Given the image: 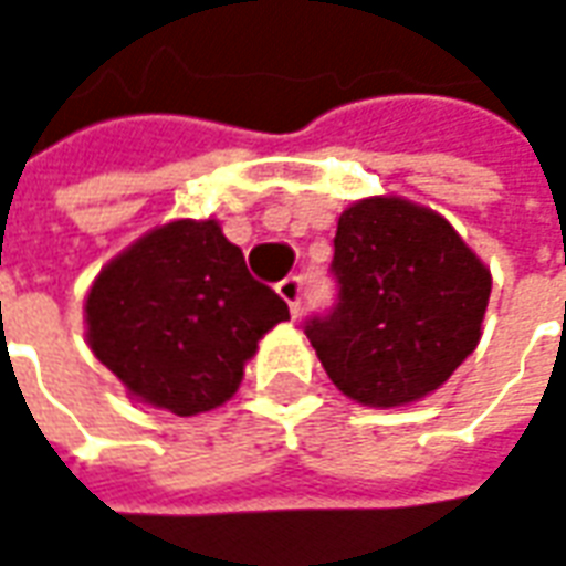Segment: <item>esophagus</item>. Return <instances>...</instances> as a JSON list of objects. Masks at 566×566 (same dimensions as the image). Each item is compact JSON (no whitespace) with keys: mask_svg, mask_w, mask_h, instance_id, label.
Masks as SVG:
<instances>
[{"mask_svg":"<svg viewBox=\"0 0 566 566\" xmlns=\"http://www.w3.org/2000/svg\"><path fill=\"white\" fill-rule=\"evenodd\" d=\"M276 293L283 296V302L290 305V312H293V318H296L298 305H302V276H286V280H280V283H276Z\"/></svg>","mask_w":566,"mask_h":566,"instance_id":"esophagus-1","label":"esophagus"}]
</instances>
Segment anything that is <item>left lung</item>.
I'll list each match as a JSON object with an SVG mask.
<instances>
[{
	"mask_svg": "<svg viewBox=\"0 0 566 566\" xmlns=\"http://www.w3.org/2000/svg\"><path fill=\"white\" fill-rule=\"evenodd\" d=\"M331 276L337 298L305 334L359 405L417 401L478 347L491 273L433 210L395 197L354 203L337 222Z\"/></svg>",
	"mask_w": 566,
	"mask_h": 566,
	"instance_id": "1",
	"label": "left lung"
}]
</instances>
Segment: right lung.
<instances>
[{
    "instance_id": "add662e5",
    "label": "right lung",
    "mask_w": 566,
    "mask_h": 566,
    "mask_svg": "<svg viewBox=\"0 0 566 566\" xmlns=\"http://www.w3.org/2000/svg\"><path fill=\"white\" fill-rule=\"evenodd\" d=\"M85 315L95 356L136 398L193 417L235 395L244 359L290 305L212 219H181L101 270Z\"/></svg>"
}]
</instances>
